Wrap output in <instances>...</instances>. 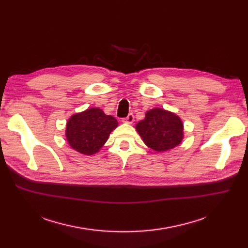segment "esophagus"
Wrapping results in <instances>:
<instances>
[{"instance_id": "34e87169", "label": "esophagus", "mask_w": 248, "mask_h": 248, "mask_svg": "<svg viewBox=\"0 0 248 248\" xmlns=\"http://www.w3.org/2000/svg\"><path fill=\"white\" fill-rule=\"evenodd\" d=\"M122 121H123L124 123H126V124H132L133 121H134V116H133L132 114H129L126 118H124V119L122 120Z\"/></svg>"}]
</instances>
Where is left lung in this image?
<instances>
[{"label": "left lung", "mask_w": 248, "mask_h": 248, "mask_svg": "<svg viewBox=\"0 0 248 248\" xmlns=\"http://www.w3.org/2000/svg\"><path fill=\"white\" fill-rule=\"evenodd\" d=\"M142 141L157 152H167L181 144L184 139V124L177 114L154 108L147 110L145 118L136 125Z\"/></svg>", "instance_id": "1"}]
</instances>
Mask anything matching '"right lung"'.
<instances>
[{
    "instance_id": "add662e5",
    "label": "right lung",
    "mask_w": 248,
    "mask_h": 248,
    "mask_svg": "<svg viewBox=\"0 0 248 248\" xmlns=\"http://www.w3.org/2000/svg\"><path fill=\"white\" fill-rule=\"evenodd\" d=\"M118 127L117 120L99 108H90L73 114L66 123L65 137L69 146L84 155L100 151L110 132Z\"/></svg>"
}]
</instances>
